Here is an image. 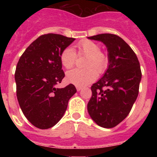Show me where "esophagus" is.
Returning <instances> with one entry per match:
<instances>
[{"mask_svg": "<svg viewBox=\"0 0 157 157\" xmlns=\"http://www.w3.org/2000/svg\"><path fill=\"white\" fill-rule=\"evenodd\" d=\"M76 88H77V91H80V90H82V87H81V86H76Z\"/></svg>", "mask_w": 157, "mask_h": 157, "instance_id": "34e87169", "label": "esophagus"}]
</instances>
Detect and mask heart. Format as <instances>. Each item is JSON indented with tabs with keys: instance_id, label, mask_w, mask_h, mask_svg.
<instances>
[{
	"instance_id": "b5f03b06",
	"label": "heart",
	"mask_w": 157,
	"mask_h": 157,
	"mask_svg": "<svg viewBox=\"0 0 157 157\" xmlns=\"http://www.w3.org/2000/svg\"><path fill=\"white\" fill-rule=\"evenodd\" d=\"M78 55H84L87 58L84 62L86 68L74 69L67 72L66 79L67 82L78 86H83L94 81L97 73L102 74L108 69L109 59L106 54L101 52L100 46L90 40H84L77 45ZM77 60V54L71 47L64 49L61 54V61L66 69L74 66Z\"/></svg>"
}]
</instances>
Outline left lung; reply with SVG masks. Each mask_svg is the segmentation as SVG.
Masks as SVG:
<instances>
[{
  "instance_id": "1",
  "label": "left lung",
  "mask_w": 157,
  "mask_h": 157,
  "mask_svg": "<svg viewBox=\"0 0 157 157\" xmlns=\"http://www.w3.org/2000/svg\"><path fill=\"white\" fill-rule=\"evenodd\" d=\"M88 39L103 42L109 59L103 77L91 86L88 112L98 125L112 128L128 116L137 99L142 76L140 63L132 48L118 36L105 33Z\"/></svg>"
}]
</instances>
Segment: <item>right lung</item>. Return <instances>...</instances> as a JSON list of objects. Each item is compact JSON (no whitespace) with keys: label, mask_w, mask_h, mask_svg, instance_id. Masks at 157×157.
I'll return each mask as SVG.
<instances>
[{"label":"right lung","mask_w":157,"mask_h":157,"mask_svg":"<svg viewBox=\"0 0 157 157\" xmlns=\"http://www.w3.org/2000/svg\"><path fill=\"white\" fill-rule=\"evenodd\" d=\"M75 39L42 35L25 50L15 71L17 96L23 115L35 127L48 129L60 121L77 92L69 84L57 88L64 77L61 54Z\"/></svg>","instance_id":"1"}]
</instances>
